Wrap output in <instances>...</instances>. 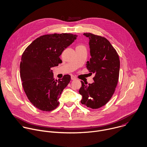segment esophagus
<instances>
[{
	"instance_id": "esophagus-1",
	"label": "esophagus",
	"mask_w": 147,
	"mask_h": 147,
	"mask_svg": "<svg viewBox=\"0 0 147 147\" xmlns=\"http://www.w3.org/2000/svg\"><path fill=\"white\" fill-rule=\"evenodd\" d=\"M71 79L72 80H75V79H76V76H75L74 75H72L71 76Z\"/></svg>"
}]
</instances>
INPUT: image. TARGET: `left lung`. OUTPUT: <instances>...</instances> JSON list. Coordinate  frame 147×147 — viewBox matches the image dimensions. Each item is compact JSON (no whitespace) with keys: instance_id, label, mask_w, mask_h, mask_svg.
<instances>
[{"instance_id":"obj_1","label":"left lung","mask_w":147,"mask_h":147,"mask_svg":"<svg viewBox=\"0 0 147 147\" xmlns=\"http://www.w3.org/2000/svg\"><path fill=\"white\" fill-rule=\"evenodd\" d=\"M83 34L89 38L91 56L86 67L91 74L95 75L92 84L87 85L81 81L79 94L82 96V104L96 109L105 105L114 93L119 78V59L106 38L90 33Z\"/></svg>"}]
</instances>
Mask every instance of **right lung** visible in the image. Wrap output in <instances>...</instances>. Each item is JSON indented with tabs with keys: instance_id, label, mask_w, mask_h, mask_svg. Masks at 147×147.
Returning a JSON list of instances; mask_svg holds the SVG:
<instances>
[{
	"instance_id": "obj_1",
	"label": "right lung",
	"mask_w": 147,
	"mask_h": 147,
	"mask_svg": "<svg viewBox=\"0 0 147 147\" xmlns=\"http://www.w3.org/2000/svg\"><path fill=\"white\" fill-rule=\"evenodd\" d=\"M77 36L70 33L43 35L24 52L20 64L22 84L28 99L36 108L51 111L59 106V97L71 76L65 75L55 79L51 68L62 62L60 56Z\"/></svg>"
}]
</instances>
